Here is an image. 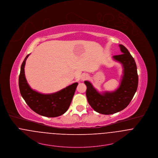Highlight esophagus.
Returning <instances> with one entry per match:
<instances>
[{
  "label": "esophagus",
  "mask_w": 158,
  "mask_h": 158,
  "mask_svg": "<svg viewBox=\"0 0 158 158\" xmlns=\"http://www.w3.org/2000/svg\"><path fill=\"white\" fill-rule=\"evenodd\" d=\"M88 77H89V76L87 74H83L81 77V80H85L88 78Z\"/></svg>",
  "instance_id": "34e87169"
}]
</instances>
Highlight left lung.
<instances>
[{
  "mask_svg": "<svg viewBox=\"0 0 158 158\" xmlns=\"http://www.w3.org/2000/svg\"><path fill=\"white\" fill-rule=\"evenodd\" d=\"M121 54L113 58L119 62L123 68V75L119 87L114 92H98L87 81L86 97L90 106L97 112L110 115L124 109L132 100L138 85L137 67L134 58L123 44L119 45Z\"/></svg>",
  "mask_w": 158,
  "mask_h": 158,
  "instance_id": "8db88e82",
  "label": "left lung"
}]
</instances>
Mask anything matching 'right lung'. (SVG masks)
<instances>
[{"label": "right lung", "mask_w": 158, "mask_h": 158, "mask_svg": "<svg viewBox=\"0 0 158 158\" xmlns=\"http://www.w3.org/2000/svg\"><path fill=\"white\" fill-rule=\"evenodd\" d=\"M28 54L24 59L19 78L20 92L29 107L39 115L46 117H57L64 114L69 109L78 83L51 94H42L29 86L25 75V65Z\"/></svg>", "instance_id": "obj_1"}]
</instances>
